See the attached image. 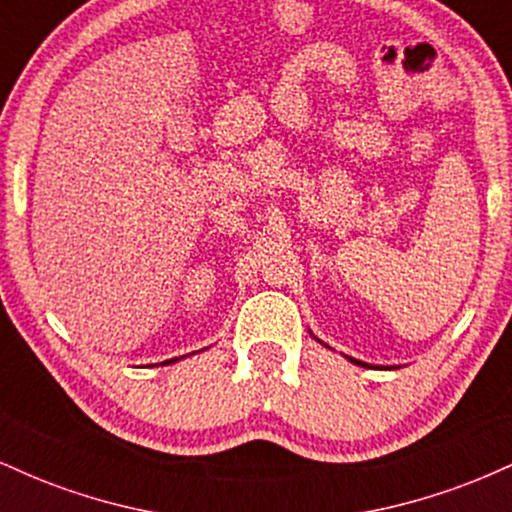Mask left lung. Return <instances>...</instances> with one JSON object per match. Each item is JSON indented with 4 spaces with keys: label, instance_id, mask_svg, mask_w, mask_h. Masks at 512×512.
Instances as JSON below:
<instances>
[{
    "label": "left lung",
    "instance_id": "8db88e82",
    "mask_svg": "<svg viewBox=\"0 0 512 512\" xmlns=\"http://www.w3.org/2000/svg\"><path fill=\"white\" fill-rule=\"evenodd\" d=\"M346 358H349L351 363H356V366H368V363H363V361H356V358H351V356H346Z\"/></svg>",
    "mask_w": 512,
    "mask_h": 512
}]
</instances>
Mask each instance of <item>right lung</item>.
Wrapping results in <instances>:
<instances>
[{
  "mask_svg": "<svg viewBox=\"0 0 512 512\" xmlns=\"http://www.w3.org/2000/svg\"><path fill=\"white\" fill-rule=\"evenodd\" d=\"M175 361H178V358H170V361H163V363H175Z\"/></svg>",
  "mask_w": 512,
  "mask_h": 512,
  "instance_id": "right-lung-1",
  "label": "right lung"
}]
</instances>
